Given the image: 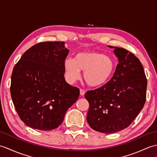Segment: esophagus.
Wrapping results in <instances>:
<instances>
[{"label": "esophagus", "instance_id": "esophagus-1", "mask_svg": "<svg viewBox=\"0 0 157 157\" xmlns=\"http://www.w3.org/2000/svg\"><path fill=\"white\" fill-rule=\"evenodd\" d=\"M79 92H80V95L82 96H83L85 94V91L83 89H80V91H79Z\"/></svg>", "mask_w": 157, "mask_h": 157}]
</instances>
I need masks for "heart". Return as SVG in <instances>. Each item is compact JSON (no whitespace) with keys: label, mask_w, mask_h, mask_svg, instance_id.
<instances>
[{"label":"heart","mask_w":157,"mask_h":157,"mask_svg":"<svg viewBox=\"0 0 157 157\" xmlns=\"http://www.w3.org/2000/svg\"><path fill=\"white\" fill-rule=\"evenodd\" d=\"M116 69L111 57L96 51H84L77 54L75 59L67 58L64 61L65 76L69 83L74 82L84 71L86 84L92 87L104 86L111 80Z\"/></svg>","instance_id":"obj_1"}]
</instances>
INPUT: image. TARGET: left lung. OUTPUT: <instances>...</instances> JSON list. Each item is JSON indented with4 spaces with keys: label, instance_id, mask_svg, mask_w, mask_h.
Instances as JSON below:
<instances>
[{
    "label": "left lung",
    "instance_id": "8db88e82",
    "mask_svg": "<svg viewBox=\"0 0 157 157\" xmlns=\"http://www.w3.org/2000/svg\"><path fill=\"white\" fill-rule=\"evenodd\" d=\"M119 63L107 84L89 90L87 121L96 131L113 134L125 129L141 111L146 102L147 79L140 60L128 50L116 46Z\"/></svg>",
    "mask_w": 157,
    "mask_h": 157
}]
</instances>
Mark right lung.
<instances>
[{
	"mask_svg": "<svg viewBox=\"0 0 157 157\" xmlns=\"http://www.w3.org/2000/svg\"><path fill=\"white\" fill-rule=\"evenodd\" d=\"M69 50L64 42H40L25 52L13 68L11 95L19 118L39 130L61 124L79 90L66 82L64 61Z\"/></svg>",
	"mask_w": 157,
	"mask_h": 157,
	"instance_id": "right-lung-1",
	"label": "right lung"
}]
</instances>
